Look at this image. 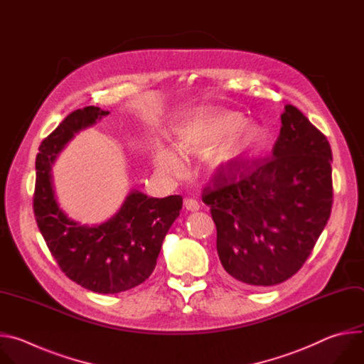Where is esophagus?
Here are the masks:
<instances>
[{
	"instance_id": "obj_1",
	"label": "esophagus",
	"mask_w": 364,
	"mask_h": 364,
	"mask_svg": "<svg viewBox=\"0 0 364 364\" xmlns=\"http://www.w3.org/2000/svg\"><path fill=\"white\" fill-rule=\"evenodd\" d=\"M184 207H186V210H188V212H197L200 209V204L194 198H186L184 200Z\"/></svg>"
}]
</instances>
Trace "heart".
<instances>
[{"mask_svg":"<svg viewBox=\"0 0 364 364\" xmlns=\"http://www.w3.org/2000/svg\"><path fill=\"white\" fill-rule=\"evenodd\" d=\"M243 122V117L230 111H204L181 119L173 129L174 142L180 152L193 155L212 154V164H229L261 141L262 128ZM155 167L164 174L178 176L184 166L178 152L167 145L155 144L152 149Z\"/></svg>","mask_w":364,"mask_h":364,"instance_id":"b5f03b06","label":"heart"}]
</instances>
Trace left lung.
I'll use <instances>...</instances> for the list:
<instances>
[{
    "label": "left lung",
    "mask_w": 364,
    "mask_h": 364,
    "mask_svg": "<svg viewBox=\"0 0 364 364\" xmlns=\"http://www.w3.org/2000/svg\"><path fill=\"white\" fill-rule=\"evenodd\" d=\"M271 159L230 161L205 187L225 271L242 284L272 287L295 275L331 213L333 154L327 138L287 105Z\"/></svg>",
    "instance_id": "left-lung-1"
}]
</instances>
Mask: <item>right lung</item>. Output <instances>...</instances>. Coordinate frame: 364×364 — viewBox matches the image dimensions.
Returning a JSON list of instances; mask_svg holds the SVG:
<instances>
[{
  "label": "right lung",
  "mask_w": 364,
  "mask_h": 364,
  "mask_svg": "<svg viewBox=\"0 0 364 364\" xmlns=\"http://www.w3.org/2000/svg\"><path fill=\"white\" fill-rule=\"evenodd\" d=\"M107 115L108 111L97 107L77 109L41 142L33 207L40 233L66 277L97 294H118L149 278L183 198L148 197L134 188L121 209L100 225H82L65 213L58 203L51 167L76 134Z\"/></svg>",
  "instance_id": "right-lung-1"
}]
</instances>
